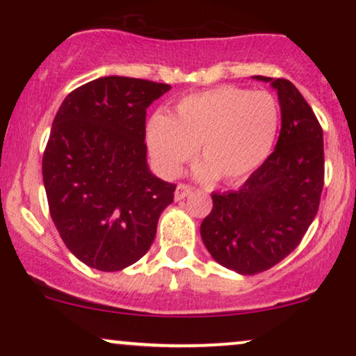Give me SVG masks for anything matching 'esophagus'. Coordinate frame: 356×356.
Returning a JSON list of instances; mask_svg holds the SVG:
<instances>
[{
    "mask_svg": "<svg viewBox=\"0 0 356 356\" xmlns=\"http://www.w3.org/2000/svg\"><path fill=\"white\" fill-rule=\"evenodd\" d=\"M191 192H192V189L189 186H186V184H179L177 189H175V192H174V199L175 201H182V199H186Z\"/></svg>",
    "mask_w": 356,
    "mask_h": 356,
    "instance_id": "obj_1",
    "label": "esophagus"
}]
</instances>
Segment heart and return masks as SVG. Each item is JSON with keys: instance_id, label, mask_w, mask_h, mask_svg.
Masks as SVG:
<instances>
[{"instance_id": "obj_1", "label": "heart", "mask_w": 356, "mask_h": 356, "mask_svg": "<svg viewBox=\"0 0 356 356\" xmlns=\"http://www.w3.org/2000/svg\"><path fill=\"white\" fill-rule=\"evenodd\" d=\"M280 117L271 93L220 85L184 97L170 117L157 113L150 118L147 145L165 177L179 175L199 147L204 162L195 167V177L236 182L266 161Z\"/></svg>"}]
</instances>
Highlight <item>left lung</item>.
Returning <instances> with one entry per match:
<instances>
[{
    "label": "left lung",
    "instance_id": "8db88e82",
    "mask_svg": "<svg viewBox=\"0 0 356 356\" xmlns=\"http://www.w3.org/2000/svg\"><path fill=\"white\" fill-rule=\"evenodd\" d=\"M271 83L281 108L275 150L238 191L212 194L201 238L220 266L251 276L273 268L295 249L313 222L325 177L323 130L298 88L284 79Z\"/></svg>",
    "mask_w": 356,
    "mask_h": 356
}]
</instances>
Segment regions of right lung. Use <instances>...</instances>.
<instances>
[{"label":"right lung","mask_w":356,"mask_h":356,"mask_svg":"<svg viewBox=\"0 0 356 356\" xmlns=\"http://www.w3.org/2000/svg\"><path fill=\"white\" fill-rule=\"evenodd\" d=\"M170 85L100 76L60 105L43 154L48 207L61 239L87 266L120 271L152 246L175 184L150 172L145 115Z\"/></svg>","instance_id":"right-lung-1"}]
</instances>
